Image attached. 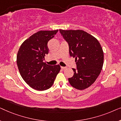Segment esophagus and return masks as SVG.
Segmentation results:
<instances>
[{
	"mask_svg": "<svg viewBox=\"0 0 121 121\" xmlns=\"http://www.w3.org/2000/svg\"><path fill=\"white\" fill-rule=\"evenodd\" d=\"M66 68H67V67H61V69H65Z\"/></svg>",
	"mask_w": 121,
	"mask_h": 121,
	"instance_id": "1",
	"label": "esophagus"
}]
</instances>
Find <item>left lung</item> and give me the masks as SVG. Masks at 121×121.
<instances>
[{"label":"left lung","instance_id":"8db88e82","mask_svg":"<svg viewBox=\"0 0 121 121\" xmlns=\"http://www.w3.org/2000/svg\"><path fill=\"white\" fill-rule=\"evenodd\" d=\"M68 43L70 57L75 58L77 69L68 79L74 88L84 90L90 86L100 75L104 63V52L98 40L82 30H59Z\"/></svg>","mask_w":121,"mask_h":121}]
</instances>
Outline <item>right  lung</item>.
<instances>
[{"label":"right lung","instance_id":"add662e5","mask_svg":"<svg viewBox=\"0 0 121 121\" xmlns=\"http://www.w3.org/2000/svg\"><path fill=\"white\" fill-rule=\"evenodd\" d=\"M58 30L40 31L22 43L17 54V65L24 80L35 90L43 91L52 86L60 70L59 65L43 62L48 54L47 43Z\"/></svg>","mask_w":121,"mask_h":121}]
</instances>
